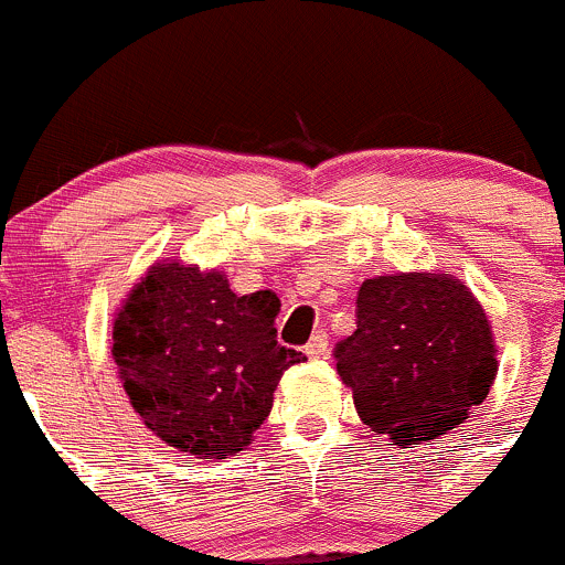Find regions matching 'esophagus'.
Wrapping results in <instances>:
<instances>
[{
	"instance_id": "1",
	"label": "esophagus",
	"mask_w": 565,
	"mask_h": 565,
	"mask_svg": "<svg viewBox=\"0 0 565 565\" xmlns=\"http://www.w3.org/2000/svg\"><path fill=\"white\" fill-rule=\"evenodd\" d=\"M330 350V339H328V330H317L315 335L309 339V344H306V355L309 358H324Z\"/></svg>"
}]
</instances>
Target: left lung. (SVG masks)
Segmentation results:
<instances>
[{
  "label": "left lung",
  "mask_w": 565,
  "mask_h": 565,
  "mask_svg": "<svg viewBox=\"0 0 565 565\" xmlns=\"http://www.w3.org/2000/svg\"><path fill=\"white\" fill-rule=\"evenodd\" d=\"M355 333L333 350L363 424L393 446L457 429L498 374L489 319L448 273H398L361 284Z\"/></svg>",
  "instance_id": "obj_1"
}]
</instances>
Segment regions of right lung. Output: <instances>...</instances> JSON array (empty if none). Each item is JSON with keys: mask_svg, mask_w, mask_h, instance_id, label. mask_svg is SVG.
Segmentation results:
<instances>
[{"mask_svg": "<svg viewBox=\"0 0 565 565\" xmlns=\"http://www.w3.org/2000/svg\"><path fill=\"white\" fill-rule=\"evenodd\" d=\"M278 298L235 295L224 273L150 267L114 322L111 355L147 429L199 459L248 446L278 380L306 355L276 339Z\"/></svg>", "mask_w": 565, "mask_h": 565, "instance_id": "obj_1", "label": "right lung"}]
</instances>
